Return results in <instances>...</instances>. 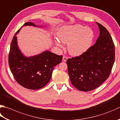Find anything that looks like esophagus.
<instances>
[{
    "mask_svg": "<svg viewBox=\"0 0 120 120\" xmlns=\"http://www.w3.org/2000/svg\"><path fill=\"white\" fill-rule=\"evenodd\" d=\"M67 59H68V58L67 57H65V56H63V59H62L63 61L65 62L67 60Z\"/></svg>",
    "mask_w": 120,
    "mask_h": 120,
    "instance_id": "34e87169",
    "label": "esophagus"
}]
</instances>
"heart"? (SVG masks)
<instances>
[{
  "mask_svg": "<svg viewBox=\"0 0 120 120\" xmlns=\"http://www.w3.org/2000/svg\"><path fill=\"white\" fill-rule=\"evenodd\" d=\"M59 39L68 44V50L72 56L82 55L90 48L93 43L94 34L93 30L81 24L64 26L58 32ZM56 45L63 48L62 44L57 40Z\"/></svg>",
  "mask_w": 120,
  "mask_h": 120,
  "instance_id": "heart-1",
  "label": "heart"
}]
</instances>
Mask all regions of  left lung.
<instances>
[{"mask_svg": "<svg viewBox=\"0 0 120 120\" xmlns=\"http://www.w3.org/2000/svg\"><path fill=\"white\" fill-rule=\"evenodd\" d=\"M100 34L96 43L85 52L68 59V74L78 90H95L108 78L115 59V48L110 34L104 26L96 22Z\"/></svg>", "mask_w": 120, "mask_h": 120, "instance_id": "8db88e82", "label": "left lung"}]
</instances>
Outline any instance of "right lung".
I'll list each match as a JSON object with an SVG mask.
<instances>
[{"label": "right lung", "mask_w": 120, "mask_h": 120, "mask_svg": "<svg viewBox=\"0 0 120 120\" xmlns=\"http://www.w3.org/2000/svg\"><path fill=\"white\" fill-rule=\"evenodd\" d=\"M27 25L38 26L29 22L21 28ZM20 30L15 33L11 41L8 58L9 67L14 78L20 85L30 90H38L50 81L54 68L61 62L62 56L45 51L38 55L25 57L17 44L16 35Z\"/></svg>", "instance_id": "obj_1"}]
</instances>
